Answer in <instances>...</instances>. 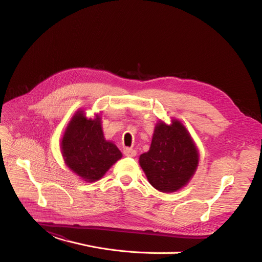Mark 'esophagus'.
Masks as SVG:
<instances>
[{"mask_svg": "<svg viewBox=\"0 0 262 262\" xmlns=\"http://www.w3.org/2000/svg\"><path fill=\"white\" fill-rule=\"evenodd\" d=\"M123 154L128 157H134L137 155V150L134 148H131V147H125L123 149Z\"/></svg>", "mask_w": 262, "mask_h": 262, "instance_id": "1", "label": "esophagus"}]
</instances>
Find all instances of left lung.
Masks as SVG:
<instances>
[{"label": "left lung", "mask_w": 262, "mask_h": 262, "mask_svg": "<svg viewBox=\"0 0 262 262\" xmlns=\"http://www.w3.org/2000/svg\"><path fill=\"white\" fill-rule=\"evenodd\" d=\"M170 125L157 123L147 153L140 156V165L155 189L172 192L193 176L199 155L191 137L179 121Z\"/></svg>", "instance_id": "1"}]
</instances>
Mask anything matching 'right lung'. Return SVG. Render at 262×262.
Here are the masks:
<instances>
[{
	"label": "right lung",
	"mask_w": 262,
	"mask_h": 262,
	"mask_svg": "<svg viewBox=\"0 0 262 262\" xmlns=\"http://www.w3.org/2000/svg\"><path fill=\"white\" fill-rule=\"evenodd\" d=\"M62 155L66 164L86 181L100 179L122 154L102 133L100 118L86 119L78 112L63 136Z\"/></svg>",
	"instance_id": "1"
}]
</instances>
